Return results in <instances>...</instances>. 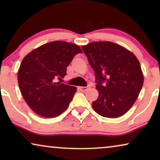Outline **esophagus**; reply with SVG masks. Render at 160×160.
<instances>
[{
	"label": "esophagus",
	"instance_id": "obj_1",
	"mask_svg": "<svg viewBox=\"0 0 160 160\" xmlns=\"http://www.w3.org/2000/svg\"><path fill=\"white\" fill-rule=\"evenodd\" d=\"M89 88V86H87V87H78V89H80L82 92H85L86 90H87V89Z\"/></svg>",
	"mask_w": 160,
	"mask_h": 160
}]
</instances>
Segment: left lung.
I'll return each mask as SVG.
<instances>
[{"label":"left lung","mask_w":160,"mask_h":160,"mask_svg":"<svg viewBox=\"0 0 160 160\" xmlns=\"http://www.w3.org/2000/svg\"><path fill=\"white\" fill-rule=\"evenodd\" d=\"M82 49L95 73L99 96L92 102L96 113L117 118L130 110L143 84L136 57L122 46L109 41L92 42Z\"/></svg>","instance_id":"1"}]
</instances>
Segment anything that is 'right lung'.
Instances as JSON below:
<instances>
[{
  "instance_id": "add662e5",
  "label": "right lung",
  "mask_w": 160,
  "mask_h": 160,
  "mask_svg": "<svg viewBox=\"0 0 160 160\" xmlns=\"http://www.w3.org/2000/svg\"><path fill=\"white\" fill-rule=\"evenodd\" d=\"M78 45L55 41L27 54L18 71V84L30 108L46 118L60 115L68 107L76 87L61 84L66 68L74 56L82 53Z\"/></svg>"
}]
</instances>
